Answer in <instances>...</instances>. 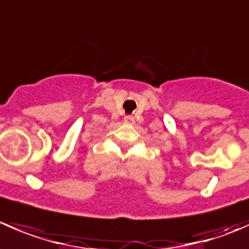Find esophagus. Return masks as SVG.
<instances>
[{"mask_svg":"<svg viewBox=\"0 0 249 249\" xmlns=\"http://www.w3.org/2000/svg\"><path fill=\"white\" fill-rule=\"evenodd\" d=\"M124 122L127 123V124H132V123H134V117H132V115H125Z\"/></svg>","mask_w":249,"mask_h":249,"instance_id":"34e87169","label":"esophagus"}]
</instances>
